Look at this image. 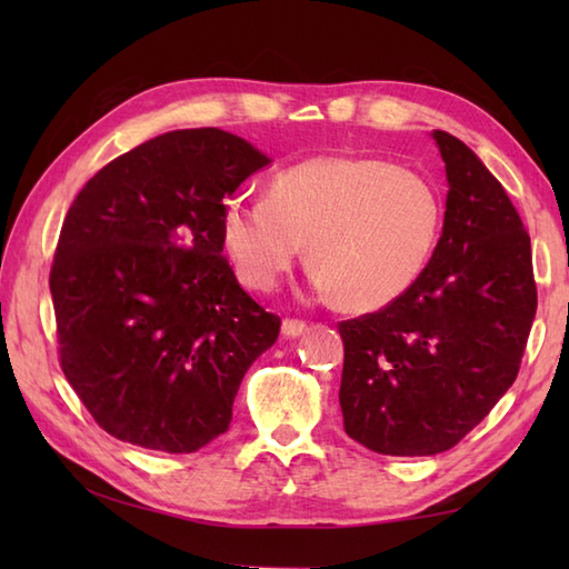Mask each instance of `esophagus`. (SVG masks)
Returning <instances> with one entry per match:
<instances>
[{
    "label": "esophagus",
    "mask_w": 569,
    "mask_h": 569,
    "mask_svg": "<svg viewBox=\"0 0 569 569\" xmlns=\"http://www.w3.org/2000/svg\"><path fill=\"white\" fill-rule=\"evenodd\" d=\"M306 328H308V325H306L303 320L286 318V320H283V325H281V332H283V337H288V340H291V337L303 335V332H306Z\"/></svg>",
    "instance_id": "obj_1"
}]
</instances>
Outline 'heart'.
Segmentation results:
<instances>
[{
    "instance_id": "b5f03b06",
    "label": "heart",
    "mask_w": 569,
    "mask_h": 569,
    "mask_svg": "<svg viewBox=\"0 0 569 569\" xmlns=\"http://www.w3.org/2000/svg\"><path fill=\"white\" fill-rule=\"evenodd\" d=\"M440 222V192L416 168L318 156L278 171L266 198H229L222 239L253 291H271L306 244L320 291L347 310H377L416 283Z\"/></svg>"
}]
</instances>
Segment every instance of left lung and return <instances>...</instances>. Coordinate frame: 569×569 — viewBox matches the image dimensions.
<instances>
[{"label":"left lung","instance_id":"8db88e82","mask_svg":"<svg viewBox=\"0 0 569 569\" xmlns=\"http://www.w3.org/2000/svg\"><path fill=\"white\" fill-rule=\"evenodd\" d=\"M445 161L442 237L393 303L342 320L345 432L379 455L450 450L516 381L538 291L521 217L475 151L432 131Z\"/></svg>","mask_w":569,"mask_h":569}]
</instances>
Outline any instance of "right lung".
Listing matches in <instances>:
<instances>
[{"label": "right lung", "mask_w": 569, "mask_h": 569, "mask_svg": "<svg viewBox=\"0 0 569 569\" xmlns=\"http://www.w3.org/2000/svg\"><path fill=\"white\" fill-rule=\"evenodd\" d=\"M269 163L229 131L178 129L117 156L72 200L51 266L58 361L117 440L183 455L232 422L281 318L222 257V208Z\"/></svg>", "instance_id": "1"}]
</instances>
